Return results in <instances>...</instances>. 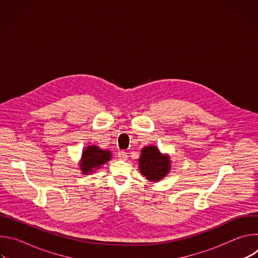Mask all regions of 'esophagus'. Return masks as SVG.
I'll use <instances>...</instances> for the list:
<instances>
[{"instance_id":"34e87169","label":"esophagus","mask_w":258,"mask_h":258,"mask_svg":"<svg viewBox=\"0 0 258 258\" xmlns=\"http://www.w3.org/2000/svg\"><path fill=\"white\" fill-rule=\"evenodd\" d=\"M127 157H128V155H127V153L124 152V151H120V152L118 153V158H119L120 160H126Z\"/></svg>"}]
</instances>
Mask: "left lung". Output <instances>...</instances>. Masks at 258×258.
<instances>
[{
    "label": "left lung",
    "instance_id": "obj_1",
    "mask_svg": "<svg viewBox=\"0 0 258 258\" xmlns=\"http://www.w3.org/2000/svg\"><path fill=\"white\" fill-rule=\"evenodd\" d=\"M139 168L150 181H159L170 170L169 156L160 153L156 146H147L142 149Z\"/></svg>",
    "mask_w": 258,
    "mask_h": 258
}]
</instances>
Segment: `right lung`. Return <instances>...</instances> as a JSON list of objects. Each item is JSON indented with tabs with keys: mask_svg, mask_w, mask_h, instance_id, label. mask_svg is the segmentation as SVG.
<instances>
[{
	"mask_svg": "<svg viewBox=\"0 0 258 258\" xmlns=\"http://www.w3.org/2000/svg\"><path fill=\"white\" fill-rule=\"evenodd\" d=\"M111 159V152L102 150L98 146H88L82 154L80 169L84 174H89L99 169L103 164Z\"/></svg>",
	"mask_w": 258,
	"mask_h": 258,
	"instance_id": "right-lung-1",
	"label": "right lung"
}]
</instances>
